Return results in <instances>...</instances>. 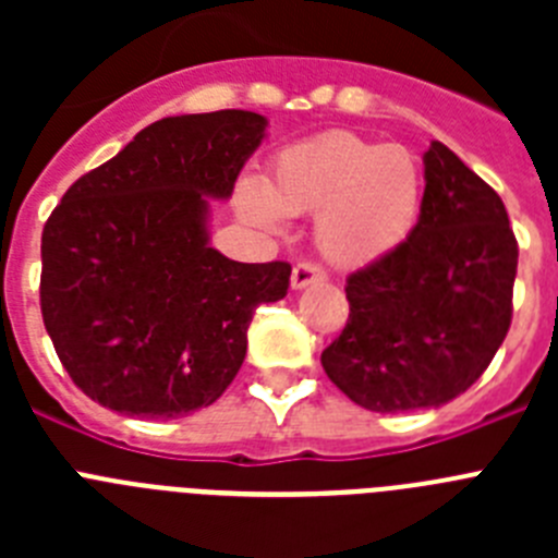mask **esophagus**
Listing matches in <instances>:
<instances>
[{
	"label": "esophagus",
	"instance_id": "esophagus-1",
	"mask_svg": "<svg viewBox=\"0 0 558 558\" xmlns=\"http://www.w3.org/2000/svg\"><path fill=\"white\" fill-rule=\"evenodd\" d=\"M324 279H327V274H324V270L318 268V265L299 263L293 268V274H290V288H293V290H304V288H310V284L324 282Z\"/></svg>",
	"mask_w": 558,
	"mask_h": 558
}]
</instances>
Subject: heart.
<instances>
[{
    "label": "heart",
    "mask_w": 558,
    "mask_h": 558,
    "mask_svg": "<svg viewBox=\"0 0 558 558\" xmlns=\"http://www.w3.org/2000/svg\"><path fill=\"white\" fill-rule=\"evenodd\" d=\"M425 172L408 147L335 131L284 147L270 179H245L236 206L251 223L282 231L288 215H315V245L338 268H366L413 234Z\"/></svg>",
    "instance_id": "b5f03b06"
}]
</instances>
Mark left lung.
Wrapping results in <instances>:
<instances>
[{
    "label": "left lung",
    "instance_id": "8db88e82",
    "mask_svg": "<svg viewBox=\"0 0 558 558\" xmlns=\"http://www.w3.org/2000/svg\"><path fill=\"white\" fill-rule=\"evenodd\" d=\"M422 161L416 229L349 276V322L322 354L327 377L366 411L456 399L486 372L511 324L517 240L500 195L441 142Z\"/></svg>",
    "mask_w": 558,
    "mask_h": 558
}]
</instances>
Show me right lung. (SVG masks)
<instances>
[{"label":"right lung","instance_id":"1","mask_svg":"<svg viewBox=\"0 0 558 558\" xmlns=\"http://www.w3.org/2000/svg\"><path fill=\"white\" fill-rule=\"evenodd\" d=\"M268 136L254 111L153 122L69 186L41 234V313L69 377L102 408L179 418L240 372L251 315L288 295L290 265L211 248V201H229Z\"/></svg>","mask_w":558,"mask_h":558}]
</instances>
